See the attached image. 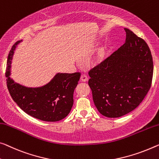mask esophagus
I'll list each match as a JSON object with an SVG mask.
<instances>
[{
    "label": "esophagus",
    "instance_id": "34e87169",
    "mask_svg": "<svg viewBox=\"0 0 159 159\" xmlns=\"http://www.w3.org/2000/svg\"><path fill=\"white\" fill-rule=\"evenodd\" d=\"M80 79H81L82 82H87L88 80V77H87V74H82Z\"/></svg>",
    "mask_w": 159,
    "mask_h": 159
}]
</instances>
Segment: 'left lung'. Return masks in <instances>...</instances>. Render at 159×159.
<instances>
[{
    "mask_svg": "<svg viewBox=\"0 0 159 159\" xmlns=\"http://www.w3.org/2000/svg\"><path fill=\"white\" fill-rule=\"evenodd\" d=\"M126 42L89 71L88 84L100 114L116 118L141 103L152 83L153 63L147 43L124 28Z\"/></svg>",
    "mask_w": 159,
    "mask_h": 159,
    "instance_id": "1",
    "label": "left lung"
}]
</instances>
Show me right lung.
Masks as SVG:
<instances>
[{"label": "right lung", "mask_w": 159, "mask_h": 159, "mask_svg": "<svg viewBox=\"0 0 159 159\" xmlns=\"http://www.w3.org/2000/svg\"><path fill=\"white\" fill-rule=\"evenodd\" d=\"M18 41L12 46L7 60L6 76L9 93L18 107L29 115L45 121H57L68 115L73 105V93L81 73H58L42 87L28 88L10 77L12 57Z\"/></svg>", "instance_id": "obj_1"}]
</instances>
